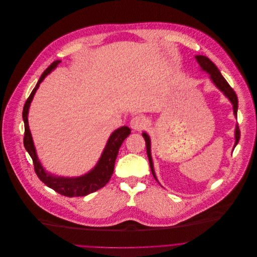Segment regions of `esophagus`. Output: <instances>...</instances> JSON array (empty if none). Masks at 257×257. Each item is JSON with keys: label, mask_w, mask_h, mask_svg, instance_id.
<instances>
[{"label": "esophagus", "mask_w": 257, "mask_h": 257, "mask_svg": "<svg viewBox=\"0 0 257 257\" xmlns=\"http://www.w3.org/2000/svg\"><path fill=\"white\" fill-rule=\"evenodd\" d=\"M130 124H131V127L134 131H141L146 125V119L144 117H142V116H135L131 120Z\"/></svg>", "instance_id": "esophagus-1"}]
</instances>
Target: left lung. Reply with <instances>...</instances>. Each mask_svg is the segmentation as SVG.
<instances>
[{
	"label": "left lung",
	"mask_w": 257,
	"mask_h": 257,
	"mask_svg": "<svg viewBox=\"0 0 257 257\" xmlns=\"http://www.w3.org/2000/svg\"><path fill=\"white\" fill-rule=\"evenodd\" d=\"M195 60L197 61L200 70L202 72H206L210 75V79L212 81V83L229 99V101L232 103L233 105V112L235 117H237V110H238V98L236 93L234 92V90L231 88V86L228 84V82L226 81V79L222 76L221 72L219 71V69L216 67V65L207 57L204 56H195ZM143 137L146 141V149H147V155L149 158V162H150V167H151V171L152 174L157 181V177H156V173L155 170H154V165H153V159H152V155H151V139L150 136L146 133L143 132ZM240 140V131L238 127V124H236L235 127V144L233 149L237 146L238 142ZM159 182V181H158Z\"/></svg>",
	"instance_id": "obj_1"
}]
</instances>
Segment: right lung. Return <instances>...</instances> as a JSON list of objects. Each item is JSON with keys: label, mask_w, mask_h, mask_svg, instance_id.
<instances>
[{"label": "right lung", "mask_w": 257, "mask_h": 257, "mask_svg": "<svg viewBox=\"0 0 257 257\" xmlns=\"http://www.w3.org/2000/svg\"><path fill=\"white\" fill-rule=\"evenodd\" d=\"M60 63H61L60 60L54 62L43 72L36 86L32 90L30 96L26 100V103L23 107V113H22L24 127H25L23 142H24V147L26 151L28 152L33 161L35 173L37 174L38 178L46 186L56 190L57 192L65 196H69V197L85 196L89 193H92L100 189L101 187H103L109 181L114 170V163L117 157L118 150L121 144L123 143V141L130 136L131 128L124 125V126L118 127L110 135L98 162L87 173L81 176H76V177H65V176H58L46 171L37 156V152H36L32 135L28 124V113H29V107L32 102V99L40 83L44 80V78L48 74H50L59 66Z\"/></svg>", "instance_id": "right-lung-1"}]
</instances>
